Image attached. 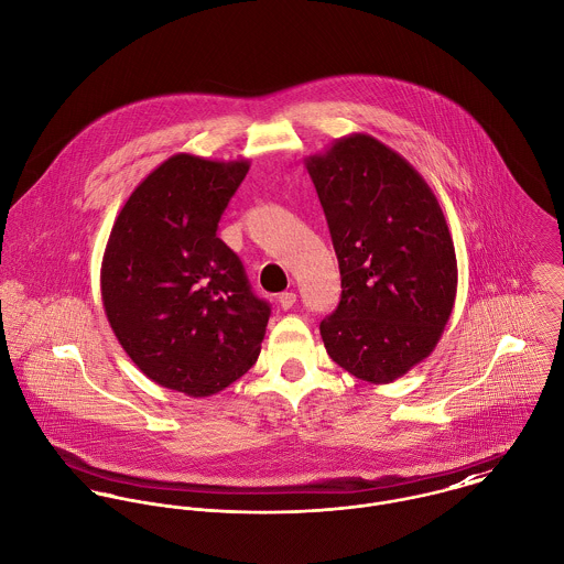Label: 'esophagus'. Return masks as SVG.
I'll return each instance as SVG.
<instances>
[{
  "label": "esophagus",
  "instance_id": "obj_1",
  "mask_svg": "<svg viewBox=\"0 0 564 564\" xmlns=\"http://www.w3.org/2000/svg\"><path fill=\"white\" fill-rule=\"evenodd\" d=\"M295 302H297V295H295L293 291H286V293H280V295H278V306H280L282 311H291V308L295 306Z\"/></svg>",
  "mask_w": 564,
  "mask_h": 564
}]
</instances>
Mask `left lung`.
<instances>
[{
    "instance_id": "obj_1",
    "label": "left lung",
    "mask_w": 564,
    "mask_h": 564,
    "mask_svg": "<svg viewBox=\"0 0 564 564\" xmlns=\"http://www.w3.org/2000/svg\"><path fill=\"white\" fill-rule=\"evenodd\" d=\"M340 269V302L323 319L329 358L389 384L432 354L449 322L458 264L445 215L419 171L369 134L306 159Z\"/></svg>"
}]
</instances>
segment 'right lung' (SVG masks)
I'll return each mask as SVG.
<instances>
[{"label":"right lung","instance_id":"1","mask_svg":"<svg viewBox=\"0 0 564 564\" xmlns=\"http://www.w3.org/2000/svg\"><path fill=\"white\" fill-rule=\"evenodd\" d=\"M249 161L175 154L121 208L101 260V302L132 362L164 389L208 398L256 362L271 308L217 237Z\"/></svg>","mask_w":564,"mask_h":564}]
</instances>
